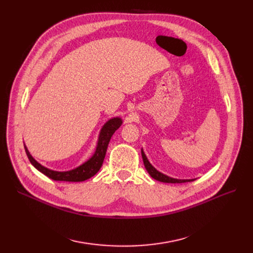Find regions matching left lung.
<instances>
[{"label":"left lung","instance_id":"8db88e82","mask_svg":"<svg viewBox=\"0 0 253 253\" xmlns=\"http://www.w3.org/2000/svg\"><path fill=\"white\" fill-rule=\"evenodd\" d=\"M141 156H142V160H143V164H144V167L145 169H147V171L149 172V174L156 180H159L161 182H168V183H181V182H188V181H193L194 179H176V178H172V177H169L163 173H161V172H159L148 160L147 156L144 155L143 151L141 150Z\"/></svg>","mask_w":253,"mask_h":253}]
</instances>
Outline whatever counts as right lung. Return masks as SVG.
<instances>
[{
	"mask_svg": "<svg viewBox=\"0 0 253 253\" xmlns=\"http://www.w3.org/2000/svg\"><path fill=\"white\" fill-rule=\"evenodd\" d=\"M121 125H122V120L120 118H113L109 120V121L103 125L100 131L97 147L94 155H93L87 162L83 163L82 165H80L79 167L70 171H62V172L53 171L42 166L35 160V159L32 157V155L30 154L29 150L26 149V147L24 145L25 153L28 155L29 160L33 164V166L53 180L72 181V182L84 181L92 177L93 175H95L98 172V170L100 169V167L102 166L106 149H108L111 137L115 133V131Z\"/></svg>",
	"mask_w": 253,
	"mask_h": 253,
	"instance_id": "1",
	"label": "right lung"
}]
</instances>
